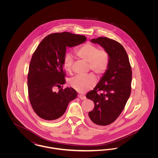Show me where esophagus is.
I'll use <instances>...</instances> for the list:
<instances>
[{"mask_svg": "<svg viewBox=\"0 0 158 158\" xmlns=\"http://www.w3.org/2000/svg\"><path fill=\"white\" fill-rule=\"evenodd\" d=\"M78 97L81 99H86V97L85 95H79Z\"/></svg>", "mask_w": 158, "mask_h": 158, "instance_id": "34e87169", "label": "esophagus"}]
</instances>
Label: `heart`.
Wrapping results in <instances>:
<instances>
[{
	"instance_id": "obj_1",
	"label": "heart",
	"mask_w": 158,
	"mask_h": 158,
	"mask_svg": "<svg viewBox=\"0 0 158 158\" xmlns=\"http://www.w3.org/2000/svg\"><path fill=\"white\" fill-rule=\"evenodd\" d=\"M76 56L81 60L88 62L89 68L97 75H102L109 68L108 54L104 50H99L98 46L92 43H86L75 50ZM73 59L71 54L66 53L63 59V66L67 72H71ZM69 85L76 90L83 93L92 89L96 84L94 76H77L69 81Z\"/></svg>"
}]
</instances>
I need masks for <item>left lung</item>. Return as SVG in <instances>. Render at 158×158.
<instances>
[{
    "instance_id": "1",
    "label": "left lung",
    "mask_w": 158,
    "mask_h": 158,
    "mask_svg": "<svg viewBox=\"0 0 158 158\" xmlns=\"http://www.w3.org/2000/svg\"><path fill=\"white\" fill-rule=\"evenodd\" d=\"M102 46L110 57L109 68L86 98L94 102L88 113L90 120L99 126L113 123L123 111L131 94L132 71L126 51L117 41L98 37L90 41Z\"/></svg>"
}]
</instances>
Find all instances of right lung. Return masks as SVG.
Listing matches in <instances>:
<instances>
[{
  "label": "right lung",
  "instance_id": "1",
  "mask_svg": "<svg viewBox=\"0 0 158 158\" xmlns=\"http://www.w3.org/2000/svg\"><path fill=\"white\" fill-rule=\"evenodd\" d=\"M84 35L70 32H56L45 37L32 56L28 73V97L31 105L38 117L54 120L65 113L69 103L77 93L72 88L63 89L66 73L63 59L66 47L85 42ZM60 89L56 92L55 88Z\"/></svg>",
  "mask_w": 158,
  "mask_h": 158
}]
</instances>
